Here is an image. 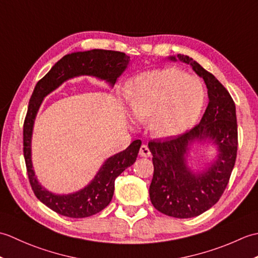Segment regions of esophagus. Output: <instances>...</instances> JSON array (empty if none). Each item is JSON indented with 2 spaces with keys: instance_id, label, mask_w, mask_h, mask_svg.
I'll use <instances>...</instances> for the list:
<instances>
[{
  "instance_id": "34e87169",
  "label": "esophagus",
  "mask_w": 258,
  "mask_h": 258,
  "mask_svg": "<svg viewBox=\"0 0 258 258\" xmlns=\"http://www.w3.org/2000/svg\"><path fill=\"white\" fill-rule=\"evenodd\" d=\"M140 155L143 156V157H150L151 156V151L147 145H142L141 149H140Z\"/></svg>"
}]
</instances>
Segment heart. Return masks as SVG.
<instances>
[{
	"mask_svg": "<svg viewBox=\"0 0 258 258\" xmlns=\"http://www.w3.org/2000/svg\"><path fill=\"white\" fill-rule=\"evenodd\" d=\"M204 101L201 81L176 68L142 73L126 86L131 115L139 122L151 119L150 130L158 139L175 138L190 128Z\"/></svg>",
	"mask_w": 258,
	"mask_h": 258,
	"instance_id": "b5f03b06",
	"label": "heart"
}]
</instances>
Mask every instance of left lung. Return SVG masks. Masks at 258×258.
Segmentation results:
<instances>
[{"mask_svg":"<svg viewBox=\"0 0 258 258\" xmlns=\"http://www.w3.org/2000/svg\"><path fill=\"white\" fill-rule=\"evenodd\" d=\"M171 61L188 64L204 80L208 105L200 124L188 132L165 141H151L154 174L150 185L153 206L165 215L190 218L215 205L231 177L237 154L236 107L218 80L193 58L177 54ZM195 141L217 147L216 160L201 172L188 166L190 146Z\"/></svg>","mask_w":258,"mask_h":258,"instance_id":"left-lung-1","label":"left lung"}]
</instances>
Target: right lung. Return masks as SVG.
<instances>
[{"label": "right lung", "mask_w": 258, "mask_h": 258, "mask_svg": "<svg viewBox=\"0 0 258 258\" xmlns=\"http://www.w3.org/2000/svg\"><path fill=\"white\" fill-rule=\"evenodd\" d=\"M130 56L123 52L107 50H91L74 52L63 56L54 64L44 78L35 85L30 98L23 127V152L30 184L35 196L43 204L59 215L83 218L104 210L112 201L114 183L118 175L133 165L138 157L142 142L135 140L127 149L119 152L103 163L101 168L84 188L71 194H55L47 190L38 182L32 164V135L36 114L46 95L65 81L81 75L94 76L114 86L130 63Z\"/></svg>", "instance_id": "1"}]
</instances>
